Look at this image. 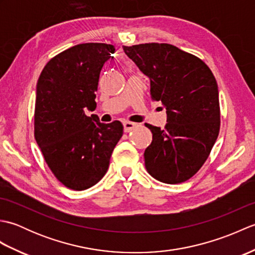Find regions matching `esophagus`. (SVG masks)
Returning <instances> with one entry per match:
<instances>
[{"instance_id": "34e87169", "label": "esophagus", "mask_w": 255, "mask_h": 255, "mask_svg": "<svg viewBox=\"0 0 255 255\" xmlns=\"http://www.w3.org/2000/svg\"><path fill=\"white\" fill-rule=\"evenodd\" d=\"M136 126H137V124H134V123L125 122L124 123V130H125V132H129V131H131Z\"/></svg>"}]
</instances>
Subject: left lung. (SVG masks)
Listing matches in <instances>:
<instances>
[{"label": "left lung", "mask_w": 255, "mask_h": 255, "mask_svg": "<svg viewBox=\"0 0 255 255\" xmlns=\"http://www.w3.org/2000/svg\"><path fill=\"white\" fill-rule=\"evenodd\" d=\"M150 80V94L166 110L164 129L145 124L152 142L144 151L149 174L162 183L187 181L207 160L220 128L219 92L204 61L169 44L124 46Z\"/></svg>", "instance_id": "1"}]
</instances>
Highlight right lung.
Masks as SVG:
<instances>
[{
  "mask_svg": "<svg viewBox=\"0 0 255 255\" xmlns=\"http://www.w3.org/2000/svg\"><path fill=\"white\" fill-rule=\"evenodd\" d=\"M114 52L100 42L71 47L46 64L37 82L35 139L55 176L75 191L102 180L123 136L121 122L85 115L96 108L101 70Z\"/></svg>",
  "mask_w": 255,
  "mask_h": 255,
  "instance_id": "add662e5",
  "label": "right lung"
}]
</instances>
